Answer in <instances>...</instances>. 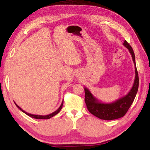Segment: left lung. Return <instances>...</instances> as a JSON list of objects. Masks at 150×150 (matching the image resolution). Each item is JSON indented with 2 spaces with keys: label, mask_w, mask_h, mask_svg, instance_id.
I'll return each instance as SVG.
<instances>
[{
  "label": "left lung",
  "mask_w": 150,
  "mask_h": 150,
  "mask_svg": "<svg viewBox=\"0 0 150 150\" xmlns=\"http://www.w3.org/2000/svg\"><path fill=\"white\" fill-rule=\"evenodd\" d=\"M123 45L129 50L131 53L134 62V69H135V77H134V83L127 94L111 103H101L98 101V99L92 95V93L87 88H84V101L88 110L91 114L98 117L99 119L112 120L122 118L127 113L129 108L133 103L138 92L139 79L136 67L134 51L131 46L126 40H125Z\"/></svg>",
  "instance_id": "obj_1"
}]
</instances>
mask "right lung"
Masks as SVG:
<instances>
[{"mask_svg": "<svg viewBox=\"0 0 150 150\" xmlns=\"http://www.w3.org/2000/svg\"><path fill=\"white\" fill-rule=\"evenodd\" d=\"M63 103H64V100H63V101H62V104H61V105L60 106V107L58 108V109L56 110V111H54V112H52V113H51V114H48V115H46V116H42V115H34V114H29V113H28V112H25V110H23L21 108V107H19L18 105H17L16 103H15V104H16V106L17 107V108H19V110H21L22 111V112H23L24 113H25L26 115H28V116H29L30 117H32V118H36V119H49V118H52V117H53L54 116H55L56 114H57L58 112H60V110L62 109V106H63Z\"/></svg>", "mask_w": 150, "mask_h": 150, "instance_id": "add662e5", "label": "right lung"}]
</instances>
